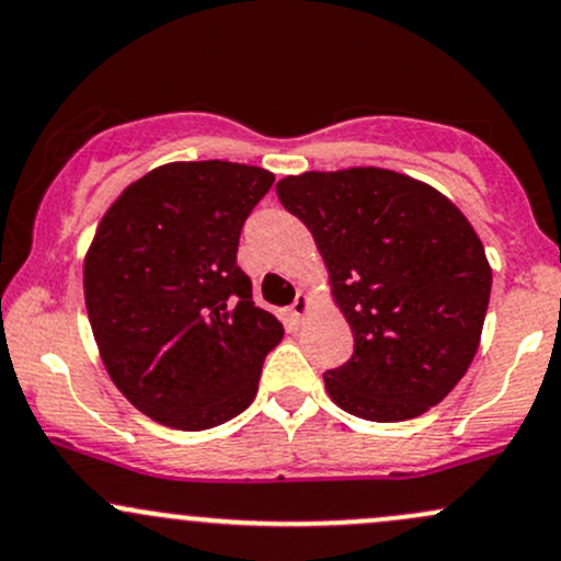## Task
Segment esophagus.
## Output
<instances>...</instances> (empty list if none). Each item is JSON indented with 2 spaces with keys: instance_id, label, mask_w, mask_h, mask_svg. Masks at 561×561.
Here are the masks:
<instances>
[{
  "instance_id": "1",
  "label": "esophagus",
  "mask_w": 561,
  "mask_h": 561,
  "mask_svg": "<svg viewBox=\"0 0 561 561\" xmlns=\"http://www.w3.org/2000/svg\"><path fill=\"white\" fill-rule=\"evenodd\" d=\"M311 313V298H308L306 293H298V298L293 300V306H289V317L295 321H302Z\"/></svg>"
}]
</instances>
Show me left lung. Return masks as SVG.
Wrapping results in <instances>:
<instances>
[{
	"instance_id": "obj_1",
	"label": "left lung",
	"mask_w": 561,
	"mask_h": 561,
	"mask_svg": "<svg viewBox=\"0 0 561 561\" xmlns=\"http://www.w3.org/2000/svg\"><path fill=\"white\" fill-rule=\"evenodd\" d=\"M276 195L313 234L353 356L324 375L340 409L403 422L437 405L478 353L491 263L435 186L375 165L285 176Z\"/></svg>"
}]
</instances>
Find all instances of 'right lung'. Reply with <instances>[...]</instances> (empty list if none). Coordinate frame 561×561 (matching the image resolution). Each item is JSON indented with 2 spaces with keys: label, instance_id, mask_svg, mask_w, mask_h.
Here are the masks:
<instances>
[{
  "label": "right lung",
  "instance_id": "1",
  "mask_svg": "<svg viewBox=\"0 0 561 561\" xmlns=\"http://www.w3.org/2000/svg\"><path fill=\"white\" fill-rule=\"evenodd\" d=\"M274 173L227 160L165 163L128 184L83 259L102 364L128 403L173 430L242 414L285 337L237 266L244 218Z\"/></svg>",
  "mask_w": 561,
  "mask_h": 561
}]
</instances>
